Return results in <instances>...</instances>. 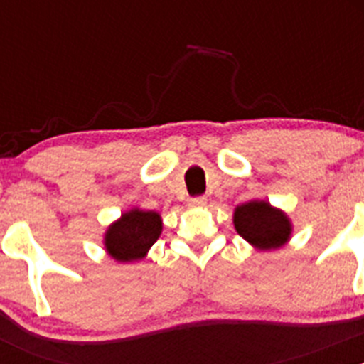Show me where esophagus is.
<instances>
[{"instance_id":"1","label":"esophagus","mask_w":364,"mask_h":364,"mask_svg":"<svg viewBox=\"0 0 364 364\" xmlns=\"http://www.w3.org/2000/svg\"><path fill=\"white\" fill-rule=\"evenodd\" d=\"M202 205H205V197L189 198V208H202Z\"/></svg>"}]
</instances>
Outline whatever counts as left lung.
I'll use <instances>...</instances> for the list:
<instances>
[{
	"mask_svg": "<svg viewBox=\"0 0 364 364\" xmlns=\"http://www.w3.org/2000/svg\"><path fill=\"white\" fill-rule=\"evenodd\" d=\"M237 233L259 252L279 250L291 239L290 217L266 200H250L233 211Z\"/></svg>",
	"mask_w": 364,
	"mask_h": 364,
	"instance_id": "obj_1",
	"label": "left lung"
}]
</instances>
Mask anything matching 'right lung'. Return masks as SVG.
<instances>
[{
	"instance_id": "1",
	"label": "right lung",
	"mask_w": 364,
	"mask_h": 364,
	"mask_svg": "<svg viewBox=\"0 0 364 364\" xmlns=\"http://www.w3.org/2000/svg\"><path fill=\"white\" fill-rule=\"evenodd\" d=\"M162 233V217L159 211L131 208L118 220L109 224L104 235L107 255L117 262H136L147 255Z\"/></svg>"
}]
</instances>
